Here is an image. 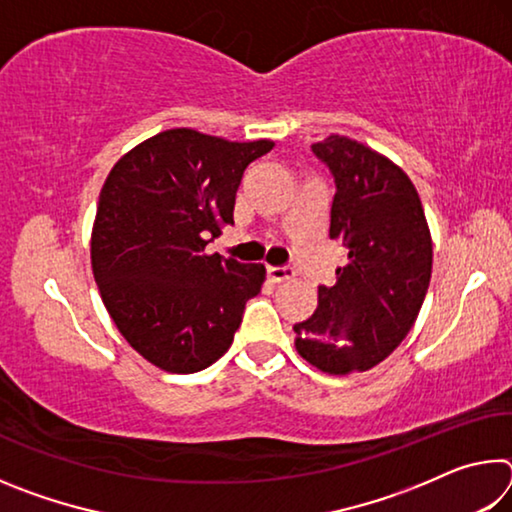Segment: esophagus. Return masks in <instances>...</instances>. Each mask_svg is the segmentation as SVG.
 Segmentation results:
<instances>
[{"label": "esophagus", "mask_w": 512, "mask_h": 512, "mask_svg": "<svg viewBox=\"0 0 512 512\" xmlns=\"http://www.w3.org/2000/svg\"><path fill=\"white\" fill-rule=\"evenodd\" d=\"M266 275L271 282H287L293 277V268L291 266H268Z\"/></svg>", "instance_id": "esophagus-1"}]
</instances>
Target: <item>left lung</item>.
<instances>
[{
  "instance_id": "1",
  "label": "left lung",
  "mask_w": 512,
  "mask_h": 512,
  "mask_svg": "<svg viewBox=\"0 0 512 512\" xmlns=\"http://www.w3.org/2000/svg\"><path fill=\"white\" fill-rule=\"evenodd\" d=\"M311 153L334 178L329 239L348 248L334 287L296 327V348L316 368L345 375L384 361L404 341L427 296L431 235L409 176L384 155L329 135Z\"/></svg>"
}]
</instances>
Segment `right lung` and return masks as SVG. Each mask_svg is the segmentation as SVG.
Instances as JSON below:
<instances>
[{"label": "right lung", "mask_w": 512, "mask_h": 512, "mask_svg": "<svg viewBox=\"0 0 512 512\" xmlns=\"http://www.w3.org/2000/svg\"><path fill=\"white\" fill-rule=\"evenodd\" d=\"M273 142H228L173 128L112 167L92 230V271L121 336L146 361L189 375L221 359L266 268L205 246L235 223L250 162Z\"/></svg>", "instance_id": "1"}]
</instances>
